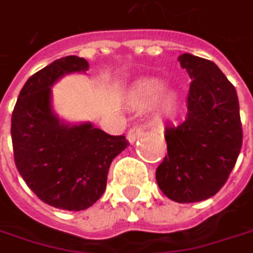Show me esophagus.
<instances>
[{"instance_id":"esophagus-1","label":"esophagus","mask_w":253,"mask_h":253,"mask_svg":"<svg viewBox=\"0 0 253 253\" xmlns=\"http://www.w3.org/2000/svg\"><path fill=\"white\" fill-rule=\"evenodd\" d=\"M143 134V130H142V127L139 126H133L128 128V131H127V139H128V142H134L137 137H140Z\"/></svg>"}]
</instances>
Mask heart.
Wrapping results in <instances>:
<instances>
[{
	"mask_svg": "<svg viewBox=\"0 0 253 253\" xmlns=\"http://www.w3.org/2000/svg\"><path fill=\"white\" fill-rule=\"evenodd\" d=\"M163 90L164 84L161 82L155 79H145L134 84L131 99L137 107H151L155 102H158V114L161 117H173L178 111V98L176 93H166L162 98Z\"/></svg>",
	"mask_w": 253,
	"mask_h": 253,
	"instance_id": "obj_1",
	"label": "heart"
}]
</instances>
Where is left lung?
Returning <instances> with one entry per match:
<instances>
[{"mask_svg":"<svg viewBox=\"0 0 253 253\" xmlns=\"http://www.w3.org/2000/svg\"><path fill=\"white\" fill-rule=\"evenodd\" d=\"M180 66L192 79L186 120L166 127L167 155L155 176L174 202H199L227 181L240 154L243 130L234 86L210 60L181 54Z\"/></svg>","mask_w":253,"mask_h":253,"instance_id":"obj_1","label":"left lung"}]
</instances>
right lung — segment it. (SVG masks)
Returning <instances> with one entry per match:
<instances>
[{"mask_svg":"<svg viewBox=\"0 0 253 253\" xmlns=\"http://www.w3.org/2000/svg\"><path fill=\"white\" fill-rule=\"evenodd\" d=\"M87 61L63 57L27 79L11 116L16 167L29 189L45 204L80 211L105 192L113 160L126 149V137L90 123L66 126L51 110V84L63 75L86 72Z\"/></svg>","mask_w":253,"mask_h":253,"instance_id":"add662e5","label":"right lung"}]
</instances>
